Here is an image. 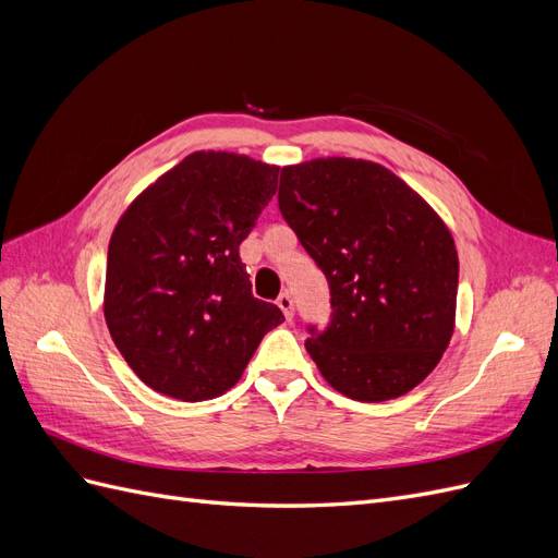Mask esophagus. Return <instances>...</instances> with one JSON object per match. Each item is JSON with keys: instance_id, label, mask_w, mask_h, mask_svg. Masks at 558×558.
Instances as JSON below:
<instances>
[{"instance_id": "1", "label": "esophagus", "mask_w": 558, "mask_h": 558, "mask_svg": "<svg viewBox=\"0 0 558 558\" xmlns=\"http://www.w3.org/2000/svg\"><path fill=\"white\" fill-rule=\"evenodd\" d=\"M277 305H279V310L283 312L286 320L293 318V298H291L289 293H281V295L277 298Z\"/></svg>"}]
</instances>
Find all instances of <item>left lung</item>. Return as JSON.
I'll return each mask as SVG.
<instances>
[{"label":"left lung","instance_id":"1","mask_svg":"<svg viewBox=\"0 0 558 558\" xmlns=\"http://www.w3.org/2000/svg\"><path fill=\"white\" fill-rule=\"evenodd\" d=\"M279 211L330 289V320L305 342L347 398L381 402L424 381L449 347L459 291L451 232L386 167L316 158L283 167Z\"/></svg>","mask_w":558,"mask_h":558}]
</instances>
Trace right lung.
<instances>
[{
  "label": "right lung",
  "instance_id": "1",
  "mask_svg": "<svg viewBox=\"0 0 558 558\" xmlns=\"http://www.w3.org/2000/svg\"><path fill=\"white\" fill-rule=\"evenodd\" d=\"M279 167L195 150L132 202L107 256L113 344L154 391L185 402L238 384L263 337L283 324L253 298L240 244L277 193Z\"/></svg>",
  "mask_w": 558,
  "mask_h": 558
}]
</instances>
